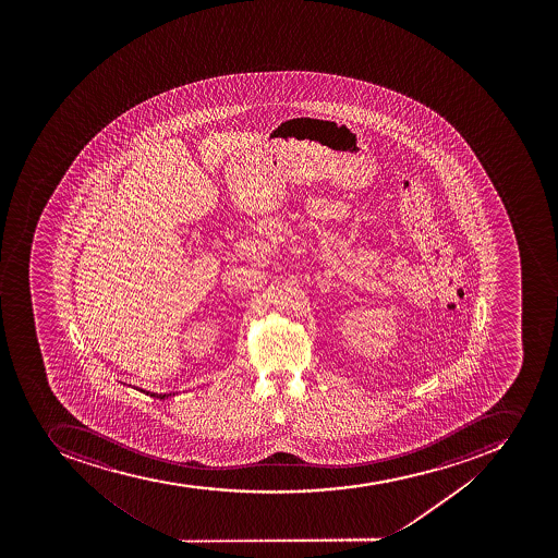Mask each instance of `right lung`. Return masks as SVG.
Here are the masks:
<instances>
[{
    "mask_svg": "<svg viewBox=\"0 0 558 558\" xmlns=\"http://www.w3.org/2000/svg\"><path fill=\"white\" fill-rule=\"evenodd\" d=\"M141 390V392H144V395L151 396V398H158V400H166V398H169V396H174V392H169V395H157V392H148V390Z\"/></svg>",
    "mask_w": 558,
    "mask_h": 558,
    "instance_id": "obj_1",
    "label": "right lung"
}]
</instances>
